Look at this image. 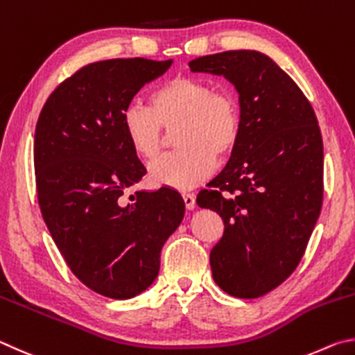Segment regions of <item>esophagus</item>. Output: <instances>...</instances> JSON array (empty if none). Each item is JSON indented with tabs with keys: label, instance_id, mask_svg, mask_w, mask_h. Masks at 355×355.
<instances>
[{
	"label": "esophagus",
	"instance_id": "34e87169",
	"mask_svg": "<svg viewBox=\"0 0 355 355\" xmlns=\"http://www.w3.org/2000/svg\"><path fill=\"white\" fill-rule=\"evenodd\" d=\"M184 198V202H185V207H187L189 210L195 209V204H196V198L193 193H184L182 195Z\"/></svg>",
	"mask_w": 355,
	"mask_h": 355
}]
</instances>
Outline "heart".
<instances>
[{
    "instance_id": "obj_1",
    "label": "heart",
    "mask_w": 355,
    "mask_h": 355,
    "mask_svg": "<svg viewBox=\"0 0 355 355\" xmlns=\"http://www.w3.org/2000/svg\"><path fill=\"white\" fill-rule=\"evenodd\" d=\"M176 151L153 162L155 184L189 190L212 174L216 155L227 157L240 140L241 105L229 89H215L207 79L174 76L149 93V105L129 104L123 114L128 143L139 157L160 154L165 129L173 130Z\"/></svg>"
}]
</instances>
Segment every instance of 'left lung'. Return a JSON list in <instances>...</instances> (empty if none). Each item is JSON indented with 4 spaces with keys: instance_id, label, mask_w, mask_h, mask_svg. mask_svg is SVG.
I'll return each mask as SVG.
<instances>
[{
    "instance_id": "8db88e82",
    "label": "left lung",
    "mask_w": 355,
    "mask_h": 355,
    "mask_svg": "<svg viewBox=\"0 0 355 355\" xmlns=\"http://www.w3.org/2000/svg\"><path fill=\"white\" fill-rule=\"evenodd\" d=\"M191 71L235 85L241 134L225 170L196 196L225 223L210 251L216 285L259 297L300 265L322 204V139L306 95L268 55L250 49L202 55Z\"/></svg>"
}]
</instances>
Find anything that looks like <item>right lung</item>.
<instances>
[{
	"instance_id": "add662e5",
	"label": "right lung",
	"mask_w": 355,
	"mask_h": 355,
	"mask_svg": "<svg viewBox=\"0 0 355 355\" xmlns=\"http://www.w3.org/2000/svg\"><path fill=\"white\" fill-rule=\"evenodd\" d=\"M171 60L93 62L55 87L34 137L37 201L68 268L112 300L141 293L159 275L160 251L184 218L176 190L124 191L146 174L123 129L135 93Z\"/></svg>"
}]
</instances>
